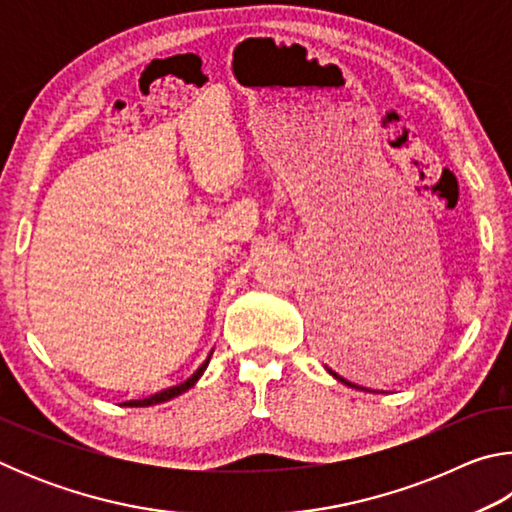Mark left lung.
<instances>
[{
    "label": "left lung",
    "instance_id": "1",
    "mask_svg": "<svg viewBox=\"0 0 512 512\" xmlns=\"http://www.w3.org/2000/svg\"><path fill=\"white\" fill-rule=\"evenodd\" d=\"M320 348L325 350V354H329V359H334V363H345V361L350 363L352 359L359 357L363 348L368 350L370 345L366 339H361L359 329H354V325H350L348 320L329 316L320 323ZM329 375H334L336 379L352 388H359L357 384H350L348 379L336 375L334 370H329ZM361 391H366V388H361Z\"/></svg>",
    "mask_w": 512,
    "mask_h": 512
}]
</instances>
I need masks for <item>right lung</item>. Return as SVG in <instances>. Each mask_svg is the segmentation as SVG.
<instances>
[{"label":"right lung","mask_w":512,"mask_h":512,"mask_svg":"<svg viewBox=\"0 0 512 512\" xmlns=\"http://www.w3.org/2000/svg\"><path fill=\"white\" fill-rule=\"evenodd\" d=\"M207 363H210V357H207V361H203V366L198 368L192 377H189L187 381H183V384H178V386H171V388H167V391H160V393H155V395H151V397H146V400H133V402H124L126 406H151V404H160V402H169V400H173V397H178V395H183L185 391H189V388H192L198 379H201V375L205 372V368H207Z\"/></svg>","instance_id":"obj_1"}]
</instances>
